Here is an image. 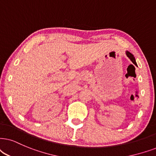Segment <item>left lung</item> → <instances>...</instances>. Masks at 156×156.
<instances>
[{"mask_svg":"<svg viewBox=\"0 0 156 156\" xmlns=\"http://www.w3.org/2000/svg\"><path fill=\"white\" fill-rule=\"evenodd\" d=\"M126 55H127V56L128 57V58L130 59V60L133 62L134 64H135V65L137 64V63H136L135 57H134V55L132 54V53H130L129 52H128V51H126Z\"/></svg>","mask_w":156,"mask_h":156,"instance_id":"obj_1","label":"left lung"}]
</instances>
